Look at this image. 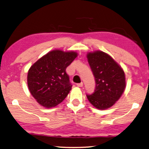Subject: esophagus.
<instances>
[{
  "label": "esophagus",
  "instance_id": "34e87169",
  "mask_svg": "<svg viewBox=\"0 0 149 149\" xmlns=\"http://www.w3.org/2000/svg\"><path fill=\"white\" fill-rule=\"evenodd\" d=\"M77 86H78V87H82V86H83V83H77Z\"/></svg>",
  "mask_w": 149,
  "mask_h": 149
}]
</instances>
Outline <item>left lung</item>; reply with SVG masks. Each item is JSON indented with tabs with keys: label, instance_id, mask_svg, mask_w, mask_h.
<instances>
[{
	"label": "left lung",
	"instance_id": "1",
	"mask_svg": "<svg viewBox=\"0 0 149 149\" xmlns=\"http://www.w3.org/2000/svg\"><path fill=\"white\" fill-rule=\"evenodd\" d=\"M86 58L96 82L94 93L86 97L96 109H109L119 100L126 88L124 70L111 56L102 51L89 52Z\"/></svg>",
	"mask_w": 149,
	"mask_h": 149
}]
</instances>
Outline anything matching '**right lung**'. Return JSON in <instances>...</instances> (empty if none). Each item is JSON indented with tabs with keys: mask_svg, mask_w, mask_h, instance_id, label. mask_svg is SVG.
<instances>
[{
	"mask_svg": "<svg viewBox=\"0 0 149 149\" xmlns=\"http://www.w3.org/2000/svg\"><path fill=\"white\" fill-rule=\"evenodd\" d=\"M74 51L53 50L30 68L27 85L30 93L42 106L51 108L63 102L72 89L66 68L77 57Z\"/></svg>",
	"mask_w": 149,
	"mask_h": 149,
	"instance_id": "obj_1",
	"label": "right lung"
}]
</instances>
